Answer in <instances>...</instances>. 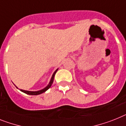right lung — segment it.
<instances>
[{"label":"right lung","mask_w":126,"mask_h":126,"mask_svg":"<svg viewBox=\"0 0 126 126\" xmlns=\"http://www.w3.org/2000/svg\"><path fill=\"white\" fill-rule=\"evenodd\" d=\"M57 70H58V69H57L54 72V73L53 75H52V78H51V79H50V83H49V84H48V86H47V87H45L44 89L42 90H40V91H37V92H30V91L24 90H20L22 91V92L25 93V94H28V95H39V94H42V93L45 92H46L47 90L49 89V88H50V86H52V83H53L54 78L55 74L56 73ZM16 88H17V87H16Z\"/></svg>","instance_id":"1"}]
</instances>
